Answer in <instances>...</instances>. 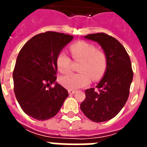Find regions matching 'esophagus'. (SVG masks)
<instances>
[{"instance_id":"obj_1","label":"esophagus","mask_w":147,"mask_h":147,"mask_svg":"<svg viewBox=\"0 0 147 147\" xmlns=\"http://www.w3.org/2000/svg\"><path fill=\"white\" fill-rule=\"evenodd\" d=\"M68 92H69V94H74L76 92V91H75V90H71V89H69V91H68Z\"/></svg>"}]
</instances>
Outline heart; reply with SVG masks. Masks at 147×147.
<instances>
[{
    "label": "heart",
    "instance_id": "1",
    "mask_svg": "<svg viewBox=\"0 0 147 147\" xmlns=\"http://www.w3.org/2000/svg\"><path fill=\"white\" fill-rule=\"evenodd\" d=\"M71 56L75 60H82L79 73H69L59 78L60 84L68 89H78L87 86L92 81L100 79L107 68V56L94 45L85 41L74 43L70 47ZM59 71L67 73L71 70V60L66 53L60 52L56 58Z\"/></svg>",
    "mask_w": 147,
    "mask_h": 147
}]
</instances>
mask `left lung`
I'll return each mask as SVG.
<instances>
[{"label":"left lung","mask_w":147,"mask_h":147,"mask_svg":"<svg viewBox=\"0 0 147 147\" xmlns=\"http://www.w3.org/2000/svg\"><path fill=\"white\" fill-rule=\"evenodd\" d=\"M87 40L100 45L107 56V68L96 88L85 90L82 111L94 122L109 121L121 111L127 102L133 80L132 66L129 55L115 38L104 33L85 36Z\"/></svg>","instance_id":"left-lung-1"}]
</instances>
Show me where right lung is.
I'll list each match as a JSON object with an SVG mask.
<instances>
[{"instance_id":"add662e5","label":"right lung","mask_w":147,"mask_h":147,"mask_svg":"<svg viewBox=\"0 0 147 147\" xmlns=\"http://www.w3.org/2000/svg\"><path fill=\"white\" fill-rule=\"evenodd\" d=\"M72 40L71 35L48 31L34 36L20 51L13 72V89L28 116L38 121L50 119L69 96L67 90L55 82L56 58Z\"/></svg>"}]
</instances>
